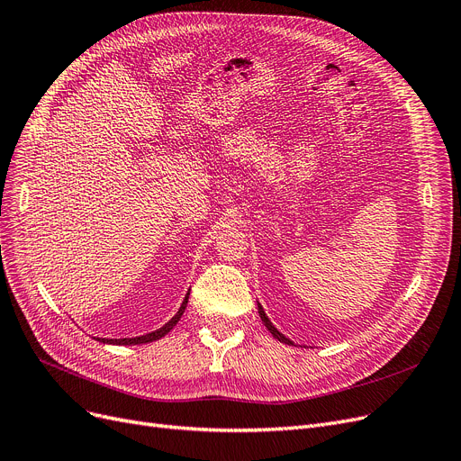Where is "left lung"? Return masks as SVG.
Segmentation results:
<instances>
[{"label":"left lung","mask_w":461,"mask_h":461,"mask_svg":"<svg viewBox=\"0 0 461 461\" xmlns=\"http://www.w3.org/2000/svg\"><path fill=\"white\" fill-rule=\"evenodd\" d=\"M258 312H259V318H262V322L266 324V328H267V330L271 331V335H273L275 339H278V341H280V343H286V345H294V343L290 341V339H286V337H285L283 333H280V331H278V330H276V328H275V326H273V324L269 322V318L266 316V312H264V309H262V305H259V303H258Z\"/></svg>","instance_id":"obj_1"}]
</instances>
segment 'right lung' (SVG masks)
Wrapping results in <instances>:
<instances>
[{
  "label": "right lung",
  "instance_id": "1",
  "mask_svg": "<svg viewBox=\"0 0 461 461\" xmlns=\"http://www.w3.org/2000/svg\"><path fill=\"white\" fill-rule=\"evenodd\" d=\"M188 295H190V294H186L185 302H183L181 309L176 311V314L169 320V322H167L166 326H162L159 330H156V331H152V333H147V335H141V337H131V339H102V337H97V341H99V343H105V345H143V343L158 341V339H162L164 335H167V333L173 330V326L178 322V320H181V316H183V312H185V309H186V303H188Z\"/></svg>",
  "mask_w": 461,
  "mask_h": 461
}]
</instances>
